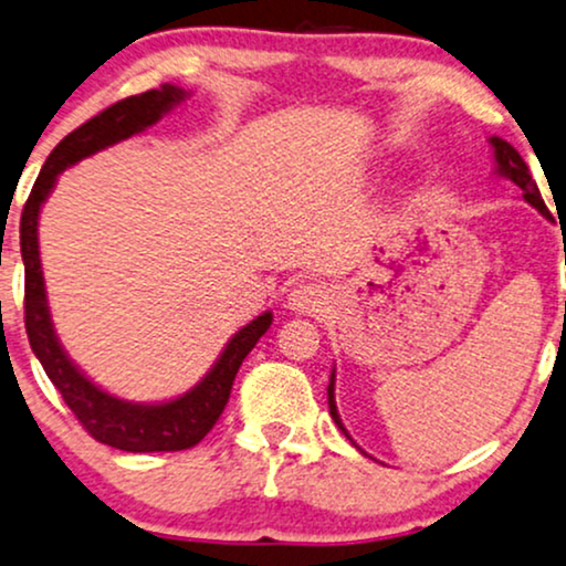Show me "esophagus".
I'll list each match as a JSON object with an SVG mask.
<instances>
[{
	"label": "esophagus",
	"mask_w": 566,
	"mask_h": 566,
	"mask_svg": "<svg viewBox=\"0 0 566 566\" xmlns=\"http://www.w3.org/2000/svg\"><path fill=\"white\" fill-rule=\"evenodd\" d=\"M329 303V292H326L324 284L316 282H303L297 287L290 290L287 305L290 311L295 313H322Z\"/></svg>",
	"instance_id": "34e87169"
}]
</instances>
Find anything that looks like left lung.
Returning a JSON list of instances; mask_svg holds the SVG:
<instances>
[{
  "label": "left lung",
  "instance_id": "left-lung-1",
  "mask_svg": "<svg viewBox=\"0 0 566 566\" xmlns=\"http://www.w3.org/2000/svg\"><path fill=\"white\" fill-rule=\"evenodd\" d=\"M490 145H493V155H495V171H499L503 179L514 181L516 187L522 189L524 200H527L533 208L541 210L543 216L551 218L546 202H543V197H541V189H537L535 179L530 176V168H527V163L522 160V155L516 153V149L509 145V142H503L501 136H490ZM326 395H329L332 419H335V424L339 427V430L348 434V430L343 427V421H339L337 403H335V371H332V377H329V387H326ZM348 438H350V434H348Z\"/></svg>",
  "mask_w": 566,
  "mask_h": 566
}]
</instances>
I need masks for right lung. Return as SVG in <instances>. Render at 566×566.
<instances>
[{"mask_svg":"<svg viewBox=\"0 0 566 566\" xmlns=\"http://www.w3.org/2000/svg\"><path fill=\"white\" fill-rule=\"evenodd\" d=\"M181 99H187L184 88L163 84L160 88H149L145 94L115 102L99 115L88 118L86 124H81L50 153L29 200H25L23 216H20V255H23L25 265V332H29L31 350L42 360L46 377L63 395L67 408L76 413L81 427L94 440L128 453L187 451L206 438L229 403L231 385H234L242 360L248 358V353L255 348L258 339L274 322L271 311H265L248 326H242L229 339L213 369L192 390L184 392L181 398L168 400V403H132V400H120L99 390L67 358L57 335H54L50 305H46L42 261H39V210H42V202L50 197L54 181L67 166L115 145V142H124L128 136L145 132V128L158 124L168 111H174Z\"/></svg>","mask_w":566,"mask_h":566,"instance_id":"obj_1","label":"right lung"}]
</instances>
